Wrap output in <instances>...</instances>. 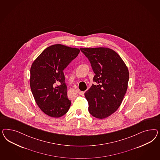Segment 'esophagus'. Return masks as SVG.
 Here are the masks:
<instances>
[{"mask_svg":"<svg viewBox=\"0 0 160 160\" xmlns=\"http://www.w3.org/2000/svg\"><path fill=\"white\" fill-rule=\"evenodd\" d=\"M76 92H78V94L79 95H82V93H83L82 92H81V91H80V90H79L78 89V90H76Z\"/></svg>","mask_w":160,"mask_h":160,"instance_id":"34e87169","label":"esophagus"}]
</instances>
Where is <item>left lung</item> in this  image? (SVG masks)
<instances>
[{"mask_svg": "<svg viewBox=\"0 0 160 160\" xmlns=\"http://www.w3.org/2000/svg\"><path fill=\"white\" fill-rule=\"evenodd\" d=\"M79 52V48L56 44L45 48L31 66L32 92L40 109L48 116L61 117L69 110L71 102L63 71Z\"/></svg>", "mask_w": 160, "mask_h": 160, "instance_id": "obj_1", "label": "left lung"}]
</instances>
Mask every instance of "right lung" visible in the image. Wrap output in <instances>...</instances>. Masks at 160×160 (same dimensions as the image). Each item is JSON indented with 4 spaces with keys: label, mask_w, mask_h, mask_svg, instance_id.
Here are the masks:
<instances>
[{
    "label": "right lung",
    "mask_w": 160,
    "mask_h": 160,
    "mask_svg": "<svg viewBox=\"0 0 160 160\" xmlns=\"http://www.w3.org/2000/svg\"><path fill=\"white\" fill-rule=\"evenodd\" d=\"M95 73L84 96L92 116L104 119L116 112L125 96L129 80L127 66L114 50L107 48H80Z\"/></svg>",
    "instance_id": "add662e5"
}]
</instances>
